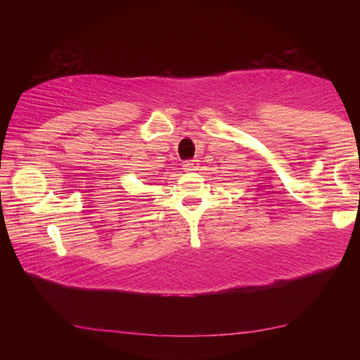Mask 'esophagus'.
<instances>
[{
	"label": "esophagus",
	"mask_w": 360,
	"mask_h": 360,
	"mask_svg": "<svg viewBox=\"0 0 360 360\" xmlns=\"http://www.w3.org/2000/svg\"><path fill=\"white\" fill-rule=\"evenodd\" d=\"M182 167H184L186 172H195L198 168V160H187L182 163Z\"/></svg>",
	"instance_id": "esophagus-1"
}]
</instances>
